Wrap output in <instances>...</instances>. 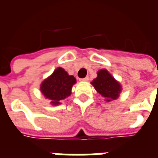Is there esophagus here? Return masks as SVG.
<instances>
[{
	"label": "esophagus",
	"mask_w": 158,
	"mask_h": 158,
	"mask_svg": "<svg viewBox=\"0 0 158 158\" xmlns=\"http://www.w3.org/2000/svg\"><path fill=\"white\" fill-rule=\"evenodd\" d=\"M89 80V77L87 76L85 78H84V79H80V81H88Z\"/></svg>",
	"instance_id": "obj_1"
}]
</instances>
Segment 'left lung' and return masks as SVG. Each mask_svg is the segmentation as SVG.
I'll return each instance as SVG.
<instances>
[{"label": "left lung", "mask_w": 158, "mask_h": 158, "mask_svg": "<svg viewBox=\"0 0 158 158\" xmlns=\"http://www.w3.org/2000/svg\"><path fill=\"white\" fill-rule=\"evenodd\" d=\"M91 84L97 92L103 97L108 98L106 99V102L117 99L121 91L120 84L114 79L106 69L98 71L97 78L94 79Z\"/></svg>", "instance_id": "left-lung-1"}]
</instances>
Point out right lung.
<instances>
[{"mask_svg": "<svg viewBox=\"0 0 158 158\" xmlns=\"http://www.w3.org/2000/svg\"><path fill=\"white\" fill-rule=\"evenodd\" d=\"M75 83L73 76L69 75L62 68H57L52 75L43 81L40 90L45 97L51 100L52 105H58L61 100L71 95V89Z\"/></svg>", "mask_w": 158, "mask_h": 158, "instance_id": "right-lung-1", "label": "right lung"}]
</instances>
